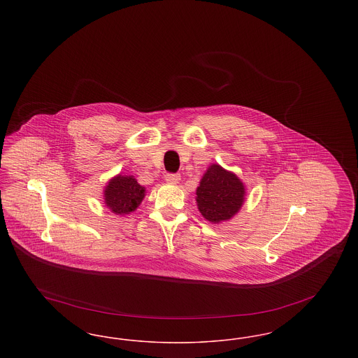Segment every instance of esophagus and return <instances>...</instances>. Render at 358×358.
<instances>
[{
  "label": "esophagus",
  "mask_w": 358,
  "mask_h": 358,
  "mask_svg": "<svg viewBox=\"0 0 358 358\" xmlns=\"http://www.w3.org/2000/svg\"><path fill=\"white\" fill-rule=\"evenodd\" d=\"M165 180H166L169 184L176 185V184H178V182H180L181 176H180V174H176V173H168V174L165 176Z\"/></svg>",
  "instance_id": "34e87169"
}]
</instances>
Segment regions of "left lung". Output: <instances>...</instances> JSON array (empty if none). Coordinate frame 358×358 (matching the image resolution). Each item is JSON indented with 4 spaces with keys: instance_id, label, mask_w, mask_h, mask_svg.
Returning a JSON list of instances; mask_svg holds the SVG:
<instances>
[{
    "instance_id": "8db88e82",
    "label": "left lung",
    "mask_w": 358,
    "mask_h": 358,
    "mask_svg": "<svg viewBox=\"0 0 358 358\" xmlns=\"http://www.w3.org/2000/svg\"><path fill=\"white\" fill-rule=\"evenodd\" d=\"M200 213L213 224L232 219L241 208L245 187L238 176L213 164L205 171L196 190Z\"/></svg>"
}]
</instances>
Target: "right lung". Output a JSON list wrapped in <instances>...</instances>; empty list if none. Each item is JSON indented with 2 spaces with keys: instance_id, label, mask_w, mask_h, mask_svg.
I'll return each instance as SVG.
<instances>
[{
  "instance_id": "obj_1",
  "label": "right lung",
  "mask_w": 358,
  "mask_h": 358,
  "mask_svg": "<svg viewBox=\"0 0 358 358\" xmlns=\"http://www.w3.org/2000/svg\"><path fill=\"white\" fill-rule=\"evenodd\" d=\"M146 189L133 176H115L104 187V204L115 215L134 212L145 197Z\"/></svg>"
}]
</instances>
